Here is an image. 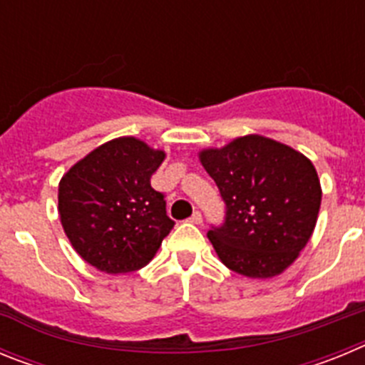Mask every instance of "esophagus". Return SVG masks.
<instances>
[{
	"instance_id": "obj_1",
	"label": "esophagus",
	"mask_w": 365,
	"mask_h": 365,
	"mask_svg": "<svg viewBox=\"0 0 365 365\" xmlns=\"http://www.w3.org/2000/svg\"><path fill=\"white\" fill-rule=\"evenodd\" d=\"M190 222H193V225H201L202 222V214L199 210H195L192 214V217H190Z\"/></svg>"
}]
</instances>
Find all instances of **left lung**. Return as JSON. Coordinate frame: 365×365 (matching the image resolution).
Returning a JSON list of instances; mask_svg holds the SVG:
<instances>
[{"label": "left lung", "instance_id": "1", "mask_svg": "<svg viewBox=\"0 0 365 365\" xmlns=\"http://www.w3.org/2000/svg\"><path fill=\"white\" fill-rule=\"evenodd\" d=\"M199 157L225 201V221L206 234L219 259L248 278L283 272L311 240L320 210V180L311 160L261 135Z\"/></svg>", "mask_w": 365, "mask_h": 365}]
</instances>
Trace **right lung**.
<instances>
[{"instance_id":"obj_1","label":"right lung","mask_w":365,"mask_h":365,"mask_svg":"<svg viewBox=\"0 0 365 365\" xmlns=\"http://www.w3.org/2000/svg\"><path fill=\"white\" fill-rule=\"evenodd\" d=\"M164 151L133 137L109 140L74 164L58 186V212L71 245L108 274L143 269L175 222L151 175Z\"/></svg>"}]
</instances>
